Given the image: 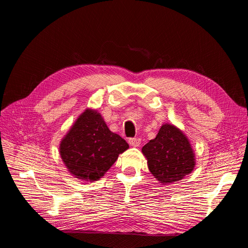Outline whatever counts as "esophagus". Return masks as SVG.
<instances>
[{
    "mask_svg": "<svg viewBox=\"0 0 248 248\" xmlns=\"http://www.w3.org/2000/svg\"><path fill=\"white\" fill-rule=\"evenodd\" d=\"M129 145L132 147H139L140 145V138H131L128 140Z\"/></svg>",
    "mask_w": 248,
    "mask_h": 248,
    "instance_id": "34e87169",
    "label": "esophagus"
}]
</instances>
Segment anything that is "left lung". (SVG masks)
<instances>
[{
	"mask_svg": "<svg viewBox=\"0 0 248 248\" xmlns=\"http://www.w3.org/2000/svg\"><path fill=\"white\" fill-rule=\"evenodd\" d=\"M151 174L162 184L182 180L196 166L188 139L171 124H163L154 140L141 149Z\"/></svg>",
	"mask_w": 248,
	"mask_h": 248,
	"instance_id": "obj_1",
	"label": "left lung"
}]
</instances>
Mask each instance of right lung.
I'll return each mask as SVG.
<instances>
[{
    "instance_id": "add662e5",
    "label": "right lung",
    "mask_w": 248,
    "mask_h": 248,
    "mask_svg": "<svg viewBox=\"0 0 248 248\" xmlns=\"http://www.w3.org/2000/svg\"><path fill=\"white\" fill-rule=\"evenodd\" d=\"M129 148L119 134L111 132L99 112L86 109L60 144V155L78 179L97 181Z\"/></svg>"
}]
</instances>
